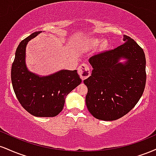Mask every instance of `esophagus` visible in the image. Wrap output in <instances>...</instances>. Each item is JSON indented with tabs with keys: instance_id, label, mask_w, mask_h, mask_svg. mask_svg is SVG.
<instances>
[{
	"instance_id": "1",
	"label": "esophagus",
	"mask_w": 156,
	"mask_h": 156,
	"mask_svg": "<svg viewBox=\"0 0 156 156\" xmlns=\"http://www.w3.org/2000/svg\"><path fill=\"white\" fill-rule=\"evenodd\" d=\"M78 73L82 80L86 79L90 76V69L87 64H82L78 68Z\"/></svg>"
}]
</instances>
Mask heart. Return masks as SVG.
<instances>
[{"instance_id":"b5f03b06","label":"heart","mask_w":156,"mask_h":156,"mask_svg":"<svg viewBox=\"0 0 156 156\" xmlns=\"http://www.w3.org/2000/svg\"><path fill=\"white\" fill-rule=\"evenodd\" d=\"M100 42H101V41H100L99 39H94V40L92 41L93 44H98V43H99ZM105 44H106V42H103V43H102V46H103V47H104V46L105 45Z\"/></svg>"}]
</instances>
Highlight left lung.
Segmentation results:
<instances>
[{
  "mask_svg": "<svg viewBox=\"0 0 156 156\" xmlns=\"http://www.w3.org/2000/svg\"><path fill=\"white\" fill-rule=\"evenodd\" d=\"M124 44L93 55L92 74L83 83L88 88L86 104L96 119L112 121L125 116L136 105L146 83L144 51L124 35ZM124 59L123 62H120Z\"/></svg>",
  "mask_w": 156,
  "mask_h": 156,
  "instance_id": "8db88e82",
  "label": "left lung"
}]
</instances>
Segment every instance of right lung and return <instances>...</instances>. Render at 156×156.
<instances>
[{"instance_id":"obj_1","label":"right lung","mask_w":156,"mask_h":156,"mask_svg":"<svg viewBox=\"0 0 156 156\" xmlns=\"http://www.w3.org/2000/svg\"><path fill=\"white\" fill-rule=\"evenodd\" d=\"M41 32L33 33L19 44L11 78L16 97L27 112L35 117H52L62 112L66 97L82 80L77 70L62 69L46 76L28 70L26 64V45Z\"/></svg>"}]
</instances>
